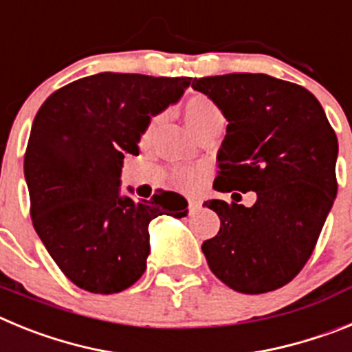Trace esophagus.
Returning <instances> with one entry per match:
<instances>
[{
  "mask_svg": "<svg viewBox=\"0 0 352 352\" xmlns=\"http://www.w3.org/2000/svg\"><path fill=\"white\" fill-rule=\"evenodd\" d=\"M201 206H203V203H201L199 199H190V201H188V211H190V213L197 211Z\"/></svg>",
  "mask_w": 352,
  "mask_h": 352,
  "instance_id": "1",
  "label": "esophagus"
}]
</instances>
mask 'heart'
<instances>
[{"label":"heart","instance_id":"b5f03b06","mask_svg":"<svg viewBox=\"0 0 352 352\" xmlns=\"http://www.w3.org/2000/svg\"><path fill=\"white\" fill-rule=\"evenodd\" d=\"M162 118H164L162 113H155L153 116L149 118L141 132V142H148L149 139L153 138V133L157 132L158 125L162 123ZM183 118H185L188 129L194 133H197L199 130L210 125L211 121L222 120L223 114L222 109L219 107V104L210 95L194 93V95H190L183 102ZM173 179L176 186H179L183 190H190V188L197 185L199 173L194 169H178L174 170Z\"/></svg>","mask_w":352,"mask_h":352}]
</instances>
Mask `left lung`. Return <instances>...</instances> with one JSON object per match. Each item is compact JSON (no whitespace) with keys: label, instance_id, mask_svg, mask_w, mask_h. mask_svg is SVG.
I'll return each instance as SVG.
<instances>
[{"label":"left lung","instance_id":"left-lung-1","mask_svg":"<svg viewBox=\"0 0 352 352\" xmlns=\"http://www.w3.org/2000/svg\"><path fill=\"white\" fill-rule=\"evenodd\" d=\"M229 121L219 151V192L254 190L256 204L204 206L220 231L203 243L213 275L245 294L275 291L303 270L337 197L338 141L324 109L303 86L264 74L192 80Z\"/></svg>","mask_w":352,"mask_h":352}]
</instances>
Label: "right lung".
<instances>
[{"mask_svg":"<svg viewBox=\"0 0 352 352\" xmlns=\"http://www.w3.org/2000/svg\"><path fill=\"white\" fill-rule=\"evenodd\" d=\"M190 77L102 72L56 89L36 113L24 153L36 234L68 280L95 294L133 285L149 256L148 226L182 219L186 201L158 190L149 201L120 195L125 153L149 116L183 95Z\"/></svg>","mask_w":352,"mask_h":352,"instance_id":"1","label":"right lung"}]
</instances>
